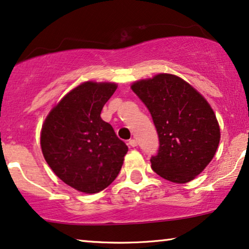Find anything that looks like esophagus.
I'll return each instance as SVG.
<instances>
[{
    "instance_id": "esophagus-1",
    "label": "esophagus",
    "mask_w": 249,
    "mask_h": 249,
    "mask_svg": "<svg viewBox=\"0 0 249 249\" xmlns=\"http://www.w3.org/2000/svg\"><path fill=\"white\" fill-rule=\"evenodd\" d=\"M128 144L132 146V148H135V146H138V141H136V140H134V139H132V140H129L128 141Z\"/></svg>"
}]
</instances>
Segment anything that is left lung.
<instances>
[{"label":"left lung","mask_w":249,"mask_h":249,"mask_svg":"<svg viewBox=\"0 0 249 249\" xmlns=\"http://www.w3.org/2000/svg\"><path fill=\"white\" fill-rule=\"evenodd\" d=\"M132 90L151 114L159 149L151 168L164 179L184 184L201 174L215 155L220 127L208 101L190 83L158 74L133 83Z\"/></svg>","instance_id":"1"}]
</instances>
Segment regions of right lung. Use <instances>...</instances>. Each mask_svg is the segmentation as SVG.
Returning <instances> with one entry per match:
<instances>
[{
    "instance_id": "1",
    "label": "right lung",
    "mask_w": 249,
    "mask_h": 249,
    "mask_svg": "<svg viewBox=\"0 0 249 249\" xmlns=\"http://www.w3.org/2000/svg\"><path fill=\"white\" fill-rule=\"evenodd\" d=\"M115 83L85 82L63 97L41 128L44 158L69 186L87 194L103 191L120 174L127 145L101 120Z\"/></svg>"
}]
</instances>
